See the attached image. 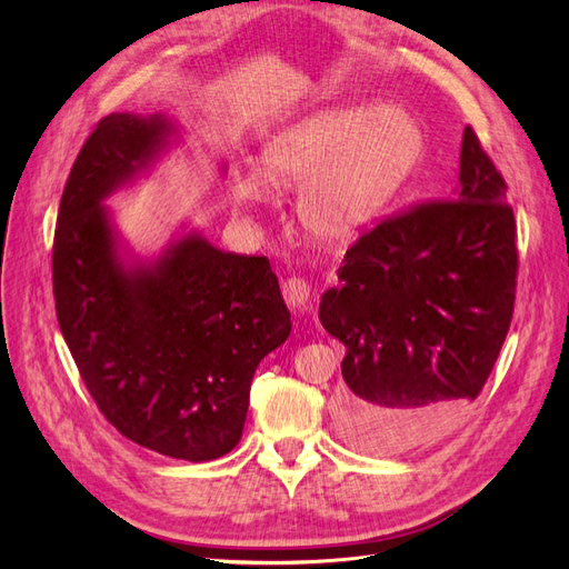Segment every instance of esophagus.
I'll use <instances>...</instances> for the list:
<instances>
[{
	"label": "esophagus",
	"instance_id": "esophagus-1",
	"mask_svg": "<svg viewBox=\"0 0 569 569\" xmlns=\"http://www.w3.org/2000/svg\"><path fill=\"white\" fill-rule=\"evenodd\" d=\"M282 297L287 301V306L291 308V311H308L311 308V299H313V291H311V284H308L306 280L301 278H289L284 284H282Z\"/></svg>",
	"mask_w": 569,
	"mask_h": 569
}]
</instances>
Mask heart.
Segmentation results:
<instances>
[{
  "instance_id": "b5f03b06",
  "label": "heart",
  "mask_w": 569,
  "mask_h": 569,
  "mask_svg": "<svg viewBox=\"0 0 569 569\" xmlns=\"http://www.w3.org/2000/svg\"><path fill=\"white\" fill-rule=\"evenodd\" d=\"M427 134L410 111L385 104L308 113L261 149V173L234 178L239 206L256 209L274 187H299V218L325 244H347L375 226L416 173Z\"/></svg>"
}]
</instances>
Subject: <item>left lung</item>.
<instances>
[{"mask_svg":"<svg viewBox=\"0 0 569 569\" xmlns=\"http://www.w3.org/2000/svg\"><path fill=\"white\" fill-rule=\"evenodd\" d=\"M506 189L468 126L451 201L382 220L343 256L318 316L347 347L339 425L356 449L399 456L432 443L485 387L518 278Z\"/></svg>","mask_w":569,"mask_h":569,"instance_id":"1","label":"left lung"}]
</instances>
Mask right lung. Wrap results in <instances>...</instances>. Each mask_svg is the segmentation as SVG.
<instances>
[{"label":"right lung","instance_id":"obj_1","mask_svg":"<svg viewBox=\"0 0 569 569\" xmlns=\"http://www.w3.org/2000/svg\"><path fill=\"white\" fill-rule=\"evenodd\" d=\"M176 132L161 113L99 120L63 187L51 270L61 335L104 418L149 451L203 462L242 439L253 372L291 320L266 256L199 232L151 261L123 249L104 199Z\"/></svg>","mask_w":569,"mask_h":569}]
</instances>
